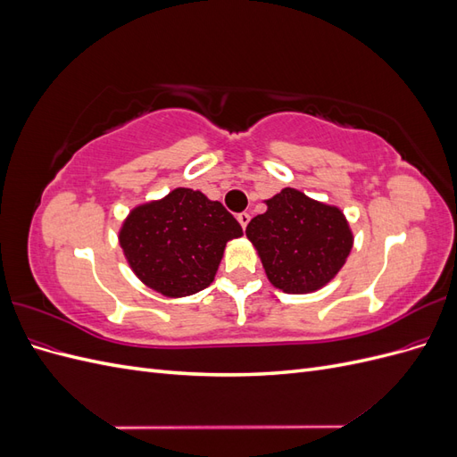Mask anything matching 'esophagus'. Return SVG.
I'll use <instances>...</instances> for the list:
<instances>
[{
	"label": "esophagus",
	"instance_id": "34e87169",
	"mask_svg": "<svg viewBox=\"0 0 457 457\" xmlns=\"http://www.w3.org/2000/svg\"><path fill=\"white\" fill-rule=\"evenodd\" d=\"M238 223L242 225V228H245L247 223H250V213H245V212L238 213Z\"/></svg>",
	"mask_w": 457,
	"mask_h": 457
}]
</instances>
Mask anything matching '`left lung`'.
Wrapping results in <instances>:
<instances>
[{
	"label": "left lung",
	"instance_id": "left-lung-1",
	"mask_svg": "<svg viewBox=\"0 0 457 457\" xmlns=\"http://www.w3.org/2000/svg\"><path fill=\"white\" fill-rule=\"evenodd\" d=\"M269 280L286 294H311L326 286L347 261L353 232L339 207L284 188L267 212L245 228Z\"/></svg>",
	"mask_w": 457,
	"mask_h": 457
}]
</instances>
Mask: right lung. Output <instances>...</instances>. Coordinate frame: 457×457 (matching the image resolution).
I'll list each match as a JSON object with an SVG mask.
<instances>
[{
	"label": "right lung",
	"mask_w": 457,
	"mask_h": 457,
	"mask_svg": "<svg viewBox=\"0 0 457 457\" xmlns=\"http://www.w3.org/2000/svg\"><path fill=\"white\" fill-rule=\"evenodd\" d=\"M242 227L220 202L200 190L175 188L128 215L120 245L139 280L165 297H185L207 287L228 240Z\"/></svg>",
	"instance_id": "obj_1"
}]
</instances>
